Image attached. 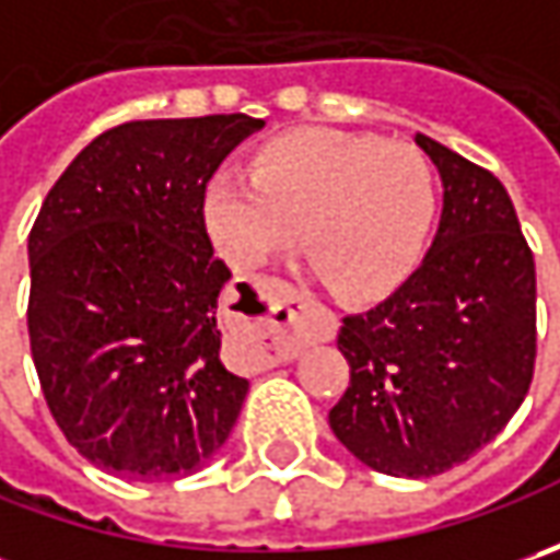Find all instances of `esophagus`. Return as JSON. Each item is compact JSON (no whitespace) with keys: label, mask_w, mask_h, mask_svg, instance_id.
I'll return each instance as SVG.
<instances>
[{"label":"esophagus","mask_w":560,"mask_h":560,"mask_svg":"<svg viewBox=\"0 0 560 560\" xmlns=\"http://www.w3.org/2000/svg\"><path fill=\"white\" fill-rule=\"evenodd\" d=\"M336 317L283 280H265L252 299L246 327V361L268 371L299 355L305 339H334Z\"/></svg>","instance_id":"obj_1"}]
</instances>
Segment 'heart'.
Wrapping results in <instances>:
<instances>
[{
	"label": "heart",
	"instance_id": "heart-1",
	"mask_svg": "<svg viewBox=\"0 0 560 560\" xmlns=\"http://www.w3.org/2000/svg\"><path fill=\"white\" fill-rule=\"evenodd\" d=\"M252 184L214 174L202 221L214 248L240 273L302 246L346 299L396 292L420 265L440 214V180L408 142L334 127H299L268 140L248 162Z\"/></svg>",
	"mask_w": 560,
	"mask_h": 560
}]
</instances>
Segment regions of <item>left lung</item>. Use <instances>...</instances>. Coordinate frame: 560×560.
Returning <instances> with one entry per match:
<instances>
[{
	"label": "left lung",
	"instance_id": "8db88e82",
	"mask_svg": "<svg viewBox=\"0 0 560 560\" xmlns=\"http://www.w3.org/2000/svg\"><path fill=\"white\" fill-rule=\"evenodd\" d=\"M440 167L442 218L420 268L389 299L342 317L349 389L330 430L389 477H436L492 442L536 361V265L508 189L418 133Z\"/></svg>",
	"mask_w": 560,
	"mask_h": 560
}]
</instances>
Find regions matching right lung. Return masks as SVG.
Returning a JSON list of instances; mask_svg holds the SVG:
<instances>
[{"mask_svg": "<svg viewBox=\"0 0 560 560\" xmlns=\"http://www.w3.org/2000/svg\"><path fill=\"white\" fill-rule=\"evenodd\" d=\"M248 115L130 120L90 142L27 240L31 352L77 452L133 480L192 474L240 418L248 380L221 361L202 192L261 130Z\"/></svg>", "mask_w": 560, "mask_h": 560, "instance_id": "right-lung-1", "label": "right lung"}]
</instances>
